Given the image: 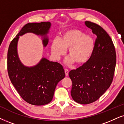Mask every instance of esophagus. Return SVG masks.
I'll return each mask as SVG.
<instances>
[{"label":"esophagus","mask_w":124,"mask_h":124,"mask_svg":"<svg viewBox=\"0 0 124 124\" xmlns=\"http://www.w3.org/2000/svg\"><path fill=\"white\" fill-rule=\"evenodd\" d=\"M65 73L66 76H68V75H69V70H67V69H65Z\"/></svg>","instance_id":"obj_1"}]
</instances>
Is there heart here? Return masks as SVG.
<instances>
[{
  "instance_id": "heart-1",
  "label": "heart",
  "mask_w": 124,
  "mask_h": 124,
  "mask_svg": "<svg viewBox=\"0 0 124 124\" xmlns=\"http://www.w3.org/2000/svg\"><path fill=\"white\" fill-rule=\"evenodd\" d=\"M95 42L92 36L85 35L77 29L66 31L61 39L55 38L51 45V51L55 59H59L65 54L66 49H68V55L65 63L70 65L76 62L78 65L87 63L93 55Z\"/></svg>"
}]
</instances>
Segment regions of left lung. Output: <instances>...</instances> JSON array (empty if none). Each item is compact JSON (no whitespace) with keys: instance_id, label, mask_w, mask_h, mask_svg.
Wrapping results in <instances>:
<instances>
[{"instance_id":"8db88e82","label":"left lung","mask_w":124,"mask_h":124,"mask_svg":"<svg viewBox=\"0 0 124 124\" xmlns=\"http://www.w3.org/2000/svg\"><path fill=\"white\" fill-rule=\"evenodd\" d=\"M85 24L97 35L93 54L87 63L72 70L69 76L72 81L71 95L81 104H89L98 99L109 89L116 63L115 48L108 34L95 23Z\"/></svg>"}]
</instances>
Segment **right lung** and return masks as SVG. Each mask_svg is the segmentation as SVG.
<instances>
[{"label": "right lung", "mask_w": 124, "mask_h": 124, "mask_svg": "<svg viewBox=\"0 0 124 124\" xmlns=\"http://www.w3.org/2000/svg\"><path fill=\"white\" fill-rule=\"evenodd\" d=\"M51 26L49 22L27 23L12 40L8 50L7 70L11 82L22 98L34 105L50 102L58 83L65 78V71L61 64L44 57L32 66L24 65L18 55V40L25 34L33 33L41 37L45 47Z\"/></svg>", "instance_id": "right-lung-1"}]
</instances>
